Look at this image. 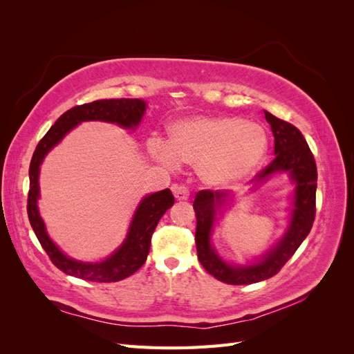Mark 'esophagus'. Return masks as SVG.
Instances as JSON below:
<instances>
[{"label": "esophagus", "instance_id": "esophagus-1", "mask_svg": "<svg viewBox=\"0 0 354 354\" xmlns=\"http://www.w3.org/2000/svg\"><path fill=\"white\" fill-rule=\"evenodd\" d=\"M173 194H174L176 199H178V201H186V199H189V195H190L187 187H185V186H173Z\"/></svg>", "mask_w": 354, "mask_h": 354}]
</instances>
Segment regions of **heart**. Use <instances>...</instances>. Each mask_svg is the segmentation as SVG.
<instances>
[{
	"instance_id": "b5f03b06",
	"label": "heart",
	"mask_w": 354,
	"mask_h": 354,
	"mask_svg": "<svg viewBox=\"0 0 354 354\" xmlns=\"http://www.w3.org/2000/svg\"><path fill=\"white\" fill-rule=\"evenodd\" d=\"M147 149L160 164L173 168L183 160L207 185L226 187L259 171L269 137L260 124L239 116H192L171 125L168 143L151 138Z\"/></svg>"
}]
</instances>
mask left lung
Segmentation results:
<instances>
[{"label": "left lung", "instance_id": "8db88e82", "mask_svg": "<svg viewBox=\"0 0 354 354\" xmlns=\"http://www.w3.org/2000/svg\"><path fill=\"white\" fill-rule=\"evenodd\" d=\"M264 116L272 127L276 156L252 178V189H257V186L277 173H286L292 180L295 186L292 208L282 239L252 264H229L212 248L211 234L217 221V214L221 212V207L226 205L232 198L226 190H201L194 202L198 259L209 274L229 285H250L274 276L307 238L315 221L317 169L313 153L297 127L267 111H264Z\"/></svg>", "mask_w": 354, "mask_h": 354}]
</instances>
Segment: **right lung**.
Returning a JSON list of instances; mask_svg holds the SVG:
<instances>
[{"instance_id": "1", "label": "right lung", "mask_w": 354, "mask_h": 354, "mask_svg": "<svg viewBox=\"0 0 354 354\" xmlns=\"http://www.w3.org/2000/svg\"><path fill=\"white\" fill-rule=\"evenodd\" d=\"M146 102L140 99H109L95 100L81 106H75L63 113L47 134L41 138L29 165V195H28V217L32 229L42 248L50 257L57 269L69 276L80 277L88 282H118L136 273L145 264L151 250L152 234L160 217L167 209L174 205V196L169 189L145 196L134 212L128 227L127 238L108 259L97 263H85L73 260L63 254L53 242L46 230L38 211L39 199V169L41 164L53 147L62 142L75 127L85 121H103L118 124L127 130H134L140 124L146 112Z\"/></svg>"}]
</instances>
